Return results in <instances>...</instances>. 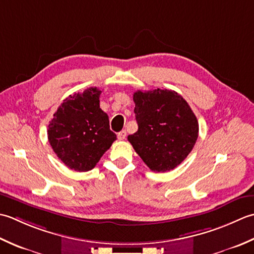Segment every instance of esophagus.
<instances>
[{
  "mask_svg": "<svg viewBox=\"0 0 254 254\" xmlns=\"http://www.w3.org/2000/svg\"><path fill=\"white\" fill-rule=\"evenodd\" d=\"M118 139H120V140H124V139H126V137H127V131L126 130H122L121 132H118Z\"/></svg>",
  "mask_w": 254,
  "mask_h": 254,
  "instance_id": "obj_1",
  "label": "esophagus"
}]
</instances>
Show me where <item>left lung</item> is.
Masks as SVG:
<instances>
[{
  "mask_svg": "<svg viewBox=\"0 0 254 254\" xmlns=\"http://www.w3.org/2000/svg\"><path fill=\"white\" fill-rule=\"evenodd\" d=\"M138 130L128 141L153 172L173 170L189 156L198 137V122L175 91L133 93Z\"/></svg>",
  "mask_w": 254,
  "mask_h": 254,
  "instance_id": "1",
  "label": "left lung"
}]
</instances>
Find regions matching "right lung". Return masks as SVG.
Here are the masks:
<instances>
[{"instance_id": "right-lung-1", "label": "right lung", "mask_w": 254, "mask_h": 254, "mask_svg": "<svg viewBox=\"0 0 254 254\" xmlns=\"http://www.w3.org/2000/svg\"><path fill=\"white\" fill-rule=\"evenodd\" d=\"M101 91L90 87L66 97L48 126V140L71 170L86 172L95 167L116 140L107 114L100 107Z\"/></svg>"}]
</instances>
